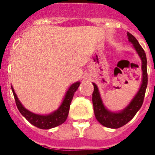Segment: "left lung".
I'll use <instances>...</instances> for the list:
<instances>
[{"mask_svg":"<svg viewBox=\"0 0 155 155\" xmlns=\"http://www.w3.org/2000/svg\"><path fill=\"white\" fill-rule=\"evenodd\" d=\"M127 36L129 42L132 43L133 47L142 60V84L132 101L124 109L119 112H113L108 110L102 101L98 87L95 83H92L94 86V91L92 93V104L94 108L95 117L102 125L111 129H117L121 127L132 120L135 114L137 113V111L142 107L146 90H147V82H148L147 68V60L146 53L134 35L128 32Z\"/></svg>","mask_w":155,"mask_h":155,"instance_id":"8db88e82","label":"left lung"}]
</instances>
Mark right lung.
<instances>
[{"mask_svg": "<svg viewBox=\"0 0 155 155\" xmlns=\"http://www.w3.org/2000/svg\"><path fill=\"white\" fill-rule=\"evenodd\" d=\"M80 84V81H77V82L74 83L71 85L68 91L66 92L65 97L63 98V101L61 103L60 106L58 108V109H56L55 111H54L49 114H47V115L37 114V113H32V112L26 109L18 98V96L16 95L13 86H11V88L13 91V97L15 99L17 107H18L21 114L30 124H32L33 125H35L36 127L42 129V130H49V129L62 125L67 120L68 113H69L71 102L72 101L73 96L75 94V92H76V90L78 89Z\"/></svg>", "mask_w": 155, "mask_h": 155, "instance_id": "add662e5", "label": "right lung"}]
</instances>
